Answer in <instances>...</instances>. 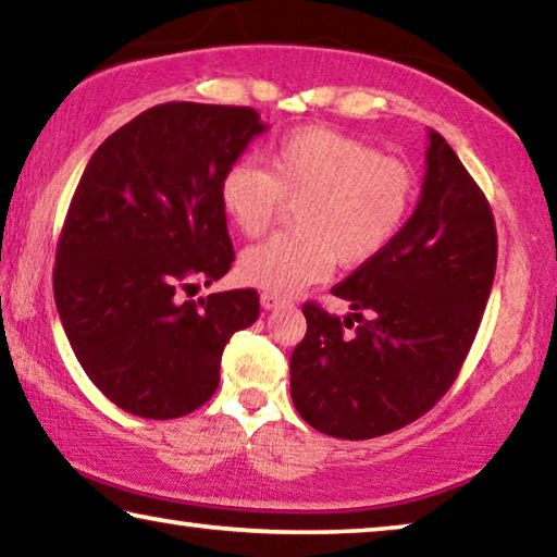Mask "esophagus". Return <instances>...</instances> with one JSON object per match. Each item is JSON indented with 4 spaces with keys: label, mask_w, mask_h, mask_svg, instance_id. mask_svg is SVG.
<instances>
[{
    "label": "esophagus",
    "mask_w": 557,
    "mask_h": 557,
    "mask_svg": "<svg viewBox=\"0 0 557 557\" xmlns=\"http://www.w3.org/2000/svg\"><path fill=\"white\" fill-rule=\"evenodd\" d=\"M282 301H285V299L277 297V295H270V292H262V295H260V305H262V309H268V312H270V309H277Z\"/></svg>",
    "instance_id": "1"
}]
</instances>
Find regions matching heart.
I'll use <instances>...</instances> for the list:
<instances>
[{
    "instance_id": "heart-1",
    "label": "heart",
    "mask_w": 557,
    "mask_h": 557,
    "mask_svg": "<svg viewBox=\"0 0 557 557\" xmlns=\"http://www.w3.org/2000/svg\"><path fill=\"white\" fill-rule=\"evenodd\" d=\"M256 162L225 169L219 201L235 228L258 238L282 209L295 206L292 228L252 245L238 258V275L270 295H295L324 280L336 260L363 265L388 248L414 203V174L395 157L326 127L289 132Z\"/></svg>"
}]
</instances>
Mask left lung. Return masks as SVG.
Here are the masks:
<instances>
[{"label": "left lung", "instance_id": "8db88e82", "mask_svg": "<svg viewBox=\"0 0 557 557\" xmlns=\"http://www.w3.org/2000/svg\"><path fill=\"white\" fill-rule=\"evenodd\" d=\"M425 162L403 231L332 289L351 314L301 307L307 334L289 358V391L324 435L371 440L410 425L455 383L482 324L496 272L492 209L435 129Z\"/></svg>", "mask_w": 557, "mask_h": 557}]
</instances>
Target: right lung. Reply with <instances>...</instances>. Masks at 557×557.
Returning a JSON list of instances; mask_svg holds the SVG:
<instances>
[{
    "label": "right lung",
    "instance_id": "add662e5",
    "mask_svg": "<svg viewBox=\"0 0 557 557\" xmlns=\"http://www.w3.org/2000/svg\"><path fill=\"white\" fill-rule=\"evenodd\" d=\"M265 129L252 108L164 102L90 157L55 250L53 295L75 358L117 408L149 420L201 408L228 338L258 319L256 289L176 295L231 270L219 184Z\"/></svg>",
    "mask_w": 557,
    "mask_h": 557
}]
</instances>
